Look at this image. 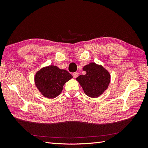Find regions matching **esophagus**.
I'll return each instance as SVG.
<instances>
[{
	"mask_svg": "<svg viewBox=\"0 0 148 148\" xmlns=\"http://www.w3.org/2000/svg\"><path fill=\"white\" fill-rule=\"evenodd\" d=\"M78 76V73L77 72H75L73 73V77L74 78H76Z\"/></svg>",
	"mask_w": 148,
	"mask_h": 148,
	"instance_id": "obj_1",
	"label": "esophagus"
}]
</instances>
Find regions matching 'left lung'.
Wrapping results in <instances>:
<instances>
[{
    "label": "left lung",
    "instance_id": "1",
    "mask_svg": "<svg viewBox=\"0 0 148 148\" xmlns=\"http://www.w3.org/2000/svg\"><path fill=\"white\" fill-rule=\"evenodd\" d=\"M83 70L86 71V74L79 75L77 80L84 92L92 98L99 97L109 86L110 81L109 71L102 65L94 62L85 65Z\"/></svg>",
    "mask_w": 148,
    "mask_h": 148
}]
</instances>
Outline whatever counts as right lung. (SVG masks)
<instances>
[{
    "instance_id": "add662e5",
    "label": "right lung",
    "mask_w": 148,
    "mask_h": 148,
    "mask_svg": "<svg viewBox=\"0 0 148 148\" xmlns=\"http://www.w3.org/2000/svg\"><path fill=\"white\" fill-rule=\"evenodd\" d=\"M72 78L66 70L49 65L36 73L34 82L37 88L44 97L53 99L60 95L64 84Z\"/></svg>"
}]
</instances>
